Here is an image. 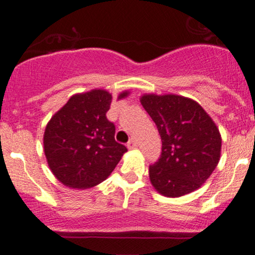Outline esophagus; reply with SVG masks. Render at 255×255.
Here are the masks:
<instances>
[{"label": "esophagus", "instance_id": "34e87169", "mask_svg": "<svg viewBox=\"0 0 255 255\" xmlns=\"http://www.w3.org/2000/svg\"><path fill=\"white\" fill-rule=\"evenodd\" d=\"M127 146H128V148H134V147H136V146H137L136 140H135V139H133V137H131V139L129 140V141L127 142Z\"/></svg>", "mask_w": 255, "mask_h": 255}]
</instances>
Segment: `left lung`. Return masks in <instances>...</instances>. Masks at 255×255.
I'll return each mask as SVG.
<instances>
[{"mask_svg": "<svg viewBox=\"0 0 255 255\" xmlns=\"http://www.w3.org/2000/svg\"><path fill=\"white\" fill-rule=\"evenodd\" d=\"M140 102L162 137V153L148 170L151 183L170 198L198 189L219 162L218 128L206 111L189 98L145 95Z\"/></svg>", "mask_w": 255, "mask_h": 255, "instance_id": "left-lung-1", "label": "left lung"}]
</instances>
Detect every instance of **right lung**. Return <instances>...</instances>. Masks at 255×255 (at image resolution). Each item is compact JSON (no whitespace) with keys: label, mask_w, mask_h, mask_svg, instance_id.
Wrapping results in <instances>:
<instances>
[{"label":"right lung","mask_w":255,"mask_h":255,"mask_svg":"<svg viewBox=\"0 0 255 255\" xmlns=\"http://www.w3.org/2000/svg\"><path fill=\"white\" fill-rule=\"evenodd\" d=\"M127 95L121 93L119 98ZM111 98L104 90L73 96L46 126L45 157L66 186L81 189L101 183L127 152L115 140V125L107 118Z\"/></svg>","instance_id":"1"}]
</instances>
